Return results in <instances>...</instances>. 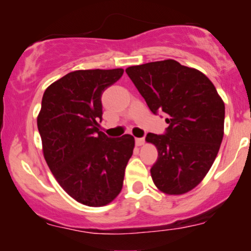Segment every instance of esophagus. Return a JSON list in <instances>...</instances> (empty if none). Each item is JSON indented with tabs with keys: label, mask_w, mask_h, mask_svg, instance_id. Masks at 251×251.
I'll return each instance as SVG.
<instances>
[{
	"label": "esophagus",
	"mask_w": 251,
	"mask_h": 251,
	"mask_svg": "<svg viewBox=\"0 0 251 251\" xmlns=\"http://www.w3.org/2000/svg\"><path fill=\"white\" fill-rule=\"evenodd\" d=\"M144 143H145V139H144V138H135V144H137V146H142L144 145Z\"/></svg>",
	"instance_id": "1"
}]
</instances>
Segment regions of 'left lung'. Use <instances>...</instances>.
<instances>
[{
  "mask_svg": "<svg viewBox=\"0 0 251 251\" xmlns=\"http://www.w3.org/2000/svg\"><path fill=\"white\" fill-rule=\"evenodd\" d=\"M126 73L153 114L164 113V134L148 133L158 150L151 168L153 183L168 195L190 191L205 177L224 131L223 100L203 73L164 60L132 66Z\"/></svg>",
  "mask_w": 251,
  "mask_h": 251,
  "instance_id": "1",
  "label": "left lung"
}]
</instances>
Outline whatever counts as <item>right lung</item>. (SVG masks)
<instances>
[{"label":"right lung","mask_w":251,"mask_h":251,"mask_svg":"<svg viewBox=\"0 0 251 251\" xmlns=\"http://www.w3.org/2000/svg\"><path fill=\"white\" fill-rule=\"evenodd\" d=\"M117 70L75 71L45 91L37 128L43 155L57 183L72 198L102 206L119 195L134 138H108L99 131L101 94L120 79Z\"/></svg>","instance_id":"1"}]
</instances>
